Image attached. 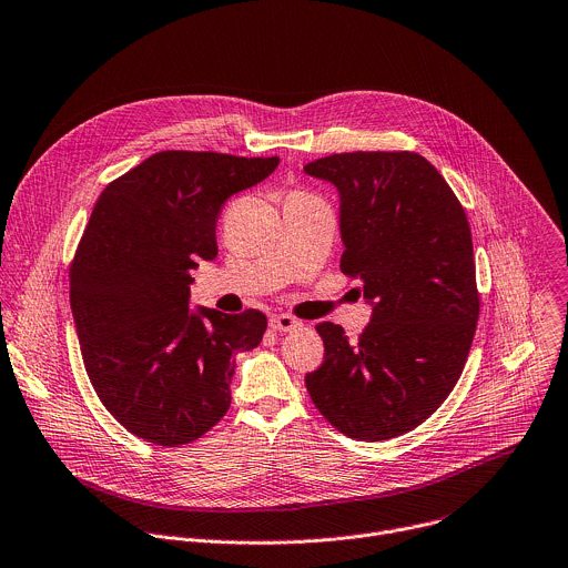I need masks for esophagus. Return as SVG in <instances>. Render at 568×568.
<instances>
[{
  "label": "esophagus",
  "instance_id": "34e87169",
  "mask_svg": "<svg viewBox=\"0 0 568 568\" xmlns=\"http://www.w3.org/2000/svg\"><path fill=\"white\" fill-rule=\"evenodd\" d=\"M268 323L275 332H293V329L302 327V323L295 321L293 316H288V313H277V316H271Z\"/></svg>",
  "mask_w": 568,
  "mask_h": 568
}]
</instances>
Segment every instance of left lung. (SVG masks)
Listing matches in <instances>:
<instances>
[{"label": "left lung", "instance_id": "obj_1", "mask_svg": "<svg viewBox=\"0 0 568 568\" xmlns=\"http://www.w3.org/2000/svg\"><path fill=\"white\" fill-rule=\"evenodd\" d=\"M304 173L336 186L341 271L361 277L372 306L356 343L341 325L316 327L325 363L306 374V390L341 433L397 437L449 397L474 341L480 300L467 214L417 153H341Z\"/></svg>", "mask_w": 568, "mask_h": 568}]
</instances>
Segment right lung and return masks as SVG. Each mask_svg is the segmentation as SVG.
<instances>
[{"instance_id": "1", "label": "right lung", "mask_w": 568, "mask_h": 568, "mask_svg": "<svg viewBox=\"0 0 568 568\" xmlns=\"http://www.w3.org/2000/svg\"><path fill=\"white\" fill-rule=\"evenodd\" d=\"M280 158L162 151L110 182L70 268L90 382L110 415L162 447L186 445L230 408L241 352L266 332L257 308H189L192 271L219 255L223 203Z\"/></svg>"}]
</instances>
